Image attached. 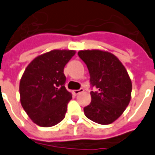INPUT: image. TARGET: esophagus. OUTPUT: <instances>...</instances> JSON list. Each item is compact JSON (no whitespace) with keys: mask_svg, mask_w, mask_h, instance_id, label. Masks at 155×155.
Masks as SVG:
<instances>
[{"mask_svg":"<svg viewBox=\"0 0 155 155\" xmlns=\"http://www.w3.org/2000/svg\"><path fill=\"white\" fill-rule=\"evenodd\" d=\"M84 92V89L83 88H81L80 89H75V90H74L73 91V93H74V95H77L79 94H81V93Z\"/></svg>","mask_w":155,"mask_h":155,"instance_id":"34e87169","label":"esophagus"}]
</instances>
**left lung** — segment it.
<instances>
[{
    "instance_id": "left-lung-1",
    "label": "left lung",
    "mask_w": 155,
    "mask_h": 155,
    "mask_svg": "<svg viewBox=\"0 0 155 155\" xmlns=\"http://www.w3.org/2000/svg\"><path fill=\"white\" fill-rule=\"evenodd\" d=\"M90 76L91 103L84 107V115L101 125L118 118L130 100L132 84L127 70L112 53L99 50L80 51Z\"/></svg>"
}]
</instances>
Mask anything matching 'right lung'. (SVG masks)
I'll use <instances>...</instances> for the list:
<instances>
[{"mask_svg": "<svg viewBox=\"0 0 155 155\" xmlns=\"http://www.w3.org/2000/svg\"><path fill=\"white\" fill-rule=\"evenodd\" d=\"M74 54L73 50H53L36 57L25 69L19 83L20 102L40 127H52L65 117L72 96L65 87L63 71Z\"/></svg>", "mask_w": 155, "mask_h": 155, "instance_id": "right-lung-1", "label": "right lung"}]
</instances>
